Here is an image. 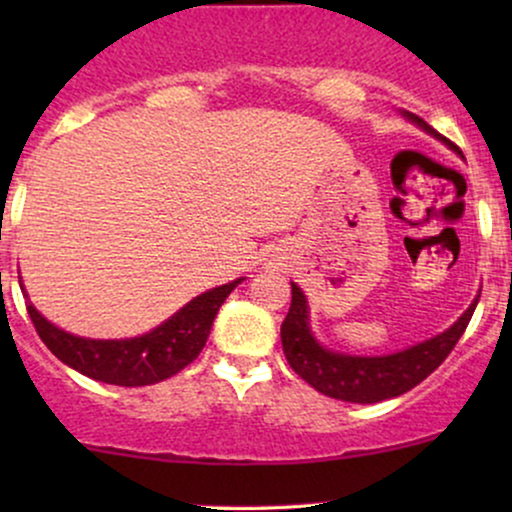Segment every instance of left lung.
Listing matches in <instances>:
<instances>
[{
	"mask_svg": "<svg viewBox=\"0 0 512 512\" xmlns=\"http://www.w3.org/2000/svg\"><path fill=\"white\" fill-rule=\"evenodd\" d=\"M404 115L414 125L440 139V142L450 144L421 117H416L414 113ZM477 303L479 298H474V303L464 310V315L450 330L436 334L426 342L387 356H349L320 346L313 332H310L308 301H305L303 291L296 284H291V308L286 320L281 322V346H284L289 366L322 395L356 404L383 402V399L409 392L411 387L426 380L448 358L455 344L460 342L464 330H467Z\"/></svg>",
	"mask_w": 512,
	"mask_h": 512,
	"instance_id": "8db88e82",
	"label": "left lung"
}]
</instances>
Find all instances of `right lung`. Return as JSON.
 I'll use <instances>...</instances> for the list:
<instances>
[{"mask_svg":"<svg viewBox=\"0 0 512 512\" xmlns=\"http://www.w3.org/2000/svg\"><path fill=\"white\" fill-rule=\"evenodd\" d=\"M240 281L243 279L192 298L156 330L132 339L76 337L45 320L33 308V303H28L26 308L38 337L69 368L108 385L142 387L161 383L195 361L207 344L211 322L219 313L221 303Z\"/></svg>","mask_w":512,"mask_h":512,"instance_id":"right-lung-1","label":"right lung"}]
</instances>
